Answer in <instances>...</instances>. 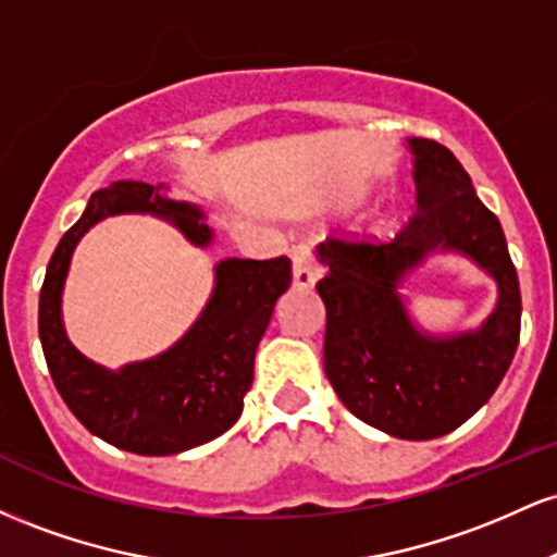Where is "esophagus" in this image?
Here are the masks:
<instances>
[{
  "label": "esophagus",
  "instance_id": "esophagus-1",
  "mask_svg": "<svg viewBox=\"0 0 557 557\" xmlns=\"http://www.w3.org/2000/svg\"><path fill=\"white\" fill-rule=\"evenodd\" d=\"M317 259H314V251H311L309 246H298L296 251H293V283L296 287H311L317 283Z\"/></svg>",
  "mask_w": 557,
  "mask_h": 557
}]
</instances>
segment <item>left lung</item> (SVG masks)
I'll use <instances>...</instances> for the list:
<instances>
[{
    "instance_id": "1",
    "label": "left lung",
    "mask_w": 557,
    "mask_h": 557,
    "mask_svg": "<svg viewBox=\"0 0 557 557\" xmlns=\"http://www.w3.org/2000/svg\"><path fill=\"white\" fill-rule=\"evenodd\" d=\"M419 209L393 238L335 233L319 246L327 274L324 374L354 417L400 440L443 437L492 398L521 335L519 274L500 220L479 201L469 172L437 140L413 138ZM456 247L498 280L502 298L471 336L432 342L407 322L394 293L401 272Z\"/></svg>"
}]
</instances>
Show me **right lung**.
<instances>
[{
	"instance_id": "right-lung-1",
	"label": "right lung",
	"mask_w": 557,
	"mask_h": 557,
	"mask_svg": "<svg viewBox=\"0 0 557 557\" xmlns=\"http://www.w3.org/2000/svg\"><path fill=\"white\" fill-rule=\"evenodd\" d=\"M123 212L170 216L196 246L212 240L194 207L162 198L154 185L117 181L96 190L49 259L38 298V337L57 393L88 432L138 456H172L220 437L238 421L274 300L290 287V259H225L194 330L168 354L112 374L70 345L60 296L81 235L101 216Z\"/></svg>"
}]
</instances>
